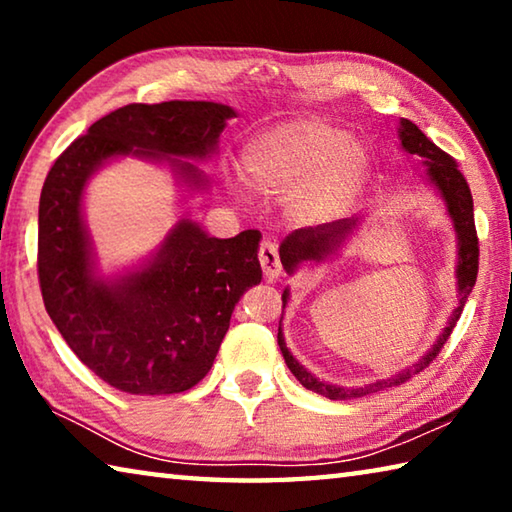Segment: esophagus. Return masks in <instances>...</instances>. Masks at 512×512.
I'll return each instance as SVG.
<instances>
[{
	"instance_id": "1",
	"label": "esophagus",
	"mask_w": 512,
	"mask_h": 512,
	"mask_svg": "<svg viewBox=\"0 0 512 512\" xmlns=\"http://www.w3.org/2000/svg\"><path fill=\"white\" fill-rule=\"evenodd\" d=\"M259 264H262V271L268 280H275L282 273L280 250H277L275 241H262V246H259Z\"/></svg>"
}]
</instances>
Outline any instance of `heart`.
<instances>
[{
  "instance_id": "1",
  "label": "heart",
  "mask_w": 512,
  "mask_h": 512,
  "mask_svg": "<svg viewBox=\"0 0 512 512\" xmlns=\"http://www.w3.org/2000/svg\"><path fill=\"white\" fill-rule=\"evenodd\" d=\"M250 183L273 196H289L298 225L343 219L370 178V155L339 126L318 117L282 121L257 133L241 151Z\"/></svg>"
}]
</instances>
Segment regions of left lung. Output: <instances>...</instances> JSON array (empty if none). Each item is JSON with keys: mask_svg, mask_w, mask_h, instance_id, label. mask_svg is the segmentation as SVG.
<instances>
[{"mask_svg": "<svg viewBox=\"0 0 512 512\" xmlns=\"http://www.w3.org/2000/svg\"><path fill=\"white\" fill-rule=\"evenodd\" d=\"M397 140H400V149L404 153L413 155V158L420 160V167L424 169V183H427L433 192L440 196V201L445 203V212L452 221L454 235H456V307L447 318V325L443 332L438 334V339L433 341L431 348L422 354V357L406 366L404 370L391 375L386 379H377L366 386H336L327 384V381H320L314 372H309L302 363L293 357L291 350L287 348V341H284L282 332V318L280 327H277V345H280V352L284 361H287L289 370L293 372L302 386L307 391H314L329 400H354V397H366L372 393L386 391V388L400 386L404 381H409L413 375H418L429 363L438 357V352L447 343L449 334L456 327V320L461 318V311L465 307V300L470 296L476 282V271H479V239H476L474 230V203L470 187H467L463 173L456 169V162L449 158L445 151H440L436 144H433L427 135H424L418 126L409 119H400V126H397ZM366 216H352V219H341L334 223L318 225V228H305L296 230L293 235L284 239L280 246V259L284 271L293 275L300 271L302 266L309 264H320L325 262L327 257L339 255L343 248H348L352 237H357L361 230ZM289 305V287L282 291V316L284 307Z\"/></svg>", "mask_w": 512, "mask_h": 512, "instance_id": "1", "label": "left lung"}]
</instances>
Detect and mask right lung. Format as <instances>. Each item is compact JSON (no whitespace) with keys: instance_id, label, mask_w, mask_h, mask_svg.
Here are the masks:
<instances>
[{"instance_id":"right-lung-1","label":"right lung","mask_w":512,"mask_h":512,"mask_svg":"<svg viewBox=\"0 0 512 512\" xmlns=\"http://www.w3.org/2000/svg\"><path fill=\"white\" fill-rule=\"evenodd\" d=\"M237 110L216 101L131 103L101 117L54 162L38 210L42 300L76 357L131 395H171L196 386L216 359L230 316L262 282L257 230L212 237L185 212L160 246L103 273L85 221V189L121 158L167 167L180 201L212 187L196 162L219 153Z\"/></svg>"}]
</instances>
